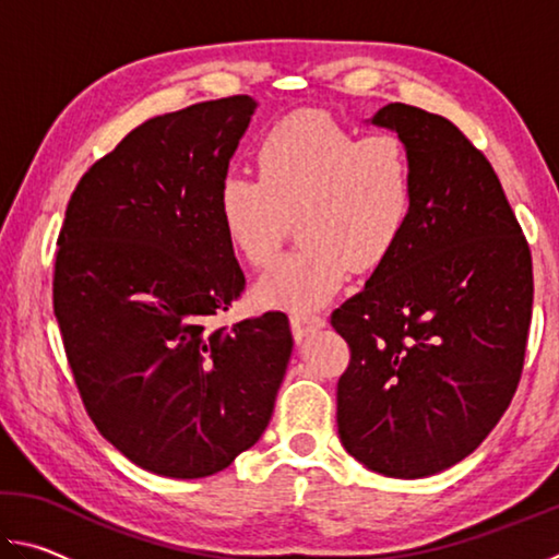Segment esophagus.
Instances as JSON below:
<instances>
[{
  "label": "esophagus",
  "instance_id": "obj_1",
  "mask_svg": "<svg viewBox=\"0 0 559 559\" xmlns=\"http://www.w3.org/2000/svg\"><path fill=\"white\" fill-rule=\"evenodd\" d=\"M325 325V318L313 316V313H293L290 316V328L296 340H306L310 333H316Z\"/></svg>",
  "mask_w": 559,
  "mask_h": 559
}]
</instances>
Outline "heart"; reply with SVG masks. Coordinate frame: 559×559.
Returning a JSON list of instances; mask_svg holds the SVG:
<instances>
[{
    "label": "heart",
    "mask_w": 559,
    "mask_h": 559,
    "mask_svg": "<svg viewBox=\"0 0 559 559\" xmlns=\"http://www.w3.org/2000/svg\"><path fill=\"white\" fill-rule=\"evenodd\" d=\"M257 177H226L216 212L236 257L253 269L276 259L290 219L302 243L263 276V308L310 313L349 271H374L402 243L414 214V165L394 132H357L323 112L273 126L253 155Z\"/></svg>",
    "instance_id": "heart-1"
}]
</instances>
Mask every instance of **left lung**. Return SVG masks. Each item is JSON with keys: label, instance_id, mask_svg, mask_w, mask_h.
<instances>
[{"label": "left lung", "instance_id": "obj_1", "mask_svg": "<svg viewBox=\"0 0 559 559\" xmlns=\"http://www.w3.org/2000/svg\"><path fill=\"white\" fill-rule=\"evenodd\" d=\"M372 126L409 147L402 243L330 323L349 345L337 433L390 478L433 476L478 449L508 409L533 318V259L486 155L451 120L390 103Z\"/></svg>", "mask_w": 559, "mask_h": 559}]
</instances>
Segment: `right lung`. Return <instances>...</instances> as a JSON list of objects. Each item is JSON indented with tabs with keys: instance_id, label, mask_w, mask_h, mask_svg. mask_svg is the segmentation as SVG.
Segmentation results:
<instances>
[{
	"instance_id": "add662e5",
	"label": "right lung",
	"mask_w": 559,
	"mask_h": 559,
	"mask_svg": "<svg viewBox=\"0 0 559 559\" xmlns=\"http://www.w3.org/2000/svg\"><path fill=\"white\" fill-rule=\"evenodd\" d=\"M257 100L150 118L100 157L66 206L53 269L75 386L122 456L204 478L269 427L293 335L283 313L210 328L246 286L216 200Z\"/></svg>"
}]
</instances>
